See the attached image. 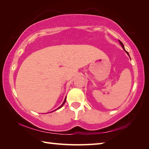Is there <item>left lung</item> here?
I'll return each mask as SVG.
<instances>
[{
  "label": "left lung",
  "mask_w": 149,
  "mask_h": 149,
  "mask_svg": "<svg viewBox=\"0 0 149 149\" xmlns=\"http://www.w3.org/2000/svg\"><path fill=\"white\" fill-rule=\"evenodd\" d=\"M119 42H120V44H121V45H122V47H123V50H125V51L126 52H127V54L129 55V53H128V52H127V51H126V50H125V49H124V47H123V43H122L121 42H120V40H119Z\"/></svg>",
  "instance_id": "left-lung-1"
}]
</instances>
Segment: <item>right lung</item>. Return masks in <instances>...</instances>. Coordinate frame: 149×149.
I'll list each match as a JSON object with an SVG mask.
<instances>
[{
    "instance_id": "1",
    "label": "right lung",
    "mask_w": 149,
    "mask_h": 149,
    "mask_svg": "<svg viewBox=\"0 0 149 149\" xmlns=\"http://www.w3.org/2000/svg\"><path fill=\"white\" fill-rule=\"evenodd\" d=\"M65 100H66V99H65V101H64V102H63V104H62V105H61V106H60L59 107H58V109H59V108H61V107H62V106H63V105H64V104H65ZM57 109H56V110H54V111H56ZM53 111H52V112H53Z\"/></svg>"
}]
</instances>
